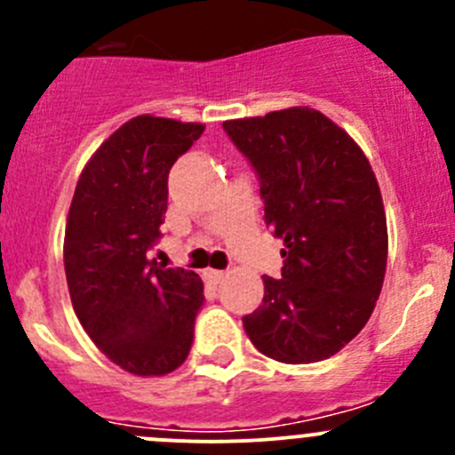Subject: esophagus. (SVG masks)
<instances>
[{
  "mask_svg": "<svg viewBox=\"0 0 455 455\" xmlns=\"http://www.w3.org/2000/svg\"><path fill=\"white\" fill-rule=\"evenodd\" d=\"M224 277H227V273H224V270H213V268L204 270V279L211 283H220Z\"/></svg>",
  "mask_w": 455,
  "mask_h": 455,
  "instance_id": "34e87169",
  "label": "esophagus"
}]
</instances>
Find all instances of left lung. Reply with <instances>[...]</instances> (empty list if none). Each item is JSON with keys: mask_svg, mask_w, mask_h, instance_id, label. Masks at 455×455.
Returning a JSON list of instances; mask_svg holds the SVG:
<instances>
[{"mask_svg": "<svg viewBox=\"0 0 455 455\" xmlns=\"http://www.w3.org/2000/svg\"><path fill=\"white\" fill-rule=\"evenodd\" d=\"M259 178L264 222L283 240L282 279L264 275V299L244 330L261 355L315 363L368 323L387 266V222L368 158L313 108L224 121Z\"/></svg>", "mask_w": 455, "mask_h": 455, "instance_id": "left-lung-1", "label": "left lung"}]
</instances>
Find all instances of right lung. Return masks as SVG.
Here are the masks:
<instances>
[{
	"instance_id": "right-lung-1",
	"label": "right lung",
	"mask_w": 455,
	"mask_h": 455,
	"mask_svg": "<svg viewBox=\"0 0 455 455\" xmlns=\"http://www.w3.org/2000/svg\"><path fill=\"white\" fill-rule=\"evenodd\" d=\"M204 125L142 114L118 127L81 172L63 264L72 308L112 363L136 376L180 368L204 286L194 270L147 259L167 213V178Z\"/></svg>"
}]
</instances>
